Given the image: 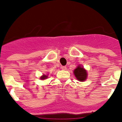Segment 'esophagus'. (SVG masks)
Returning a JSON list of instances; mask_svg holds the SVG:
<instances>
[{"mask_svg": "<svg viewBox=\"0 0 122 122\" xmlns=\"http://www.w3.org/2000/svg\"><path fill=\"white\" fill-rule=\"evenodd\" d=\"M61 68L62 69V70H66V68H67V67H66V66H61Z\"/></svg>", "mask_w": 122, "mask_h": 122, "instance_id": "obj_1", "label": "esophagus"}]
</instances>
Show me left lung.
Segmentation results:
<instances>
[{"label": "left lung", "mask_w": 122, "mask_h": 122, "mask_svg": "<svg viewBox=\"0 0 122 122\" xmlns=\"http://www.w3.org/2000/svg\"><path fill=\"white\" fill-rule=\"evenodd\" d=\"M75 76L80 81H83L86 79L87 74L86 70L83 67H81L80 66H78L77 68H76L74 71Z\"/></svg>", "instance_id": "obj_1"}]
</instances>
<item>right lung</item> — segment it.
<instances>
[{
	"label": "right lung",
	"instance_id": "1",
	"mask_svg": "<svg viewBox=\"0 0 122 122\" xmlns=\"http://www.w3.org/2000/svg\"><path fill=\"white\" fill-rule=\"evenodd\" d=\"M47 77H48V76H46V75H43V76H42L41 77V80H45V79H46Z\"/></svg>",
	"mask_w": 122,
	"mask_h": 122
}]
</instances>
